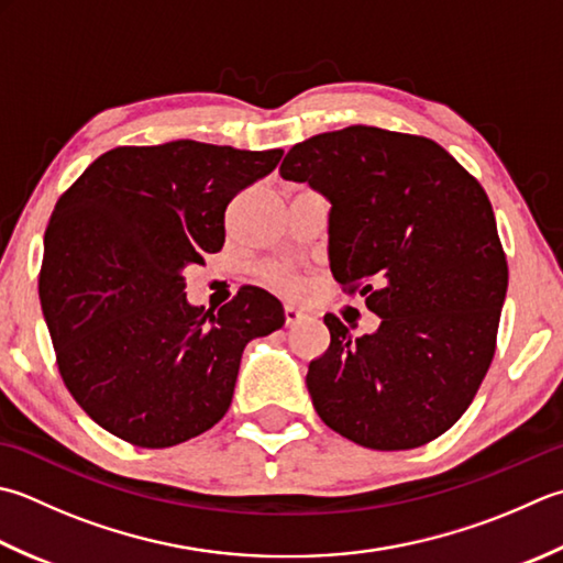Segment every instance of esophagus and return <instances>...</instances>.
<instances>
[{"mask_svg":"<svg viewBox=\"0 0 563 563\" xmlns=\"http://www.w3.org/2000/svg\"><path fill=\"white\" fill-rule=\"evenodd\" d=\"M302 322H307V314L297 307H285V327H300Z\"/></svg>","mask_w":563,"mask_h":563,"instance_id":"obj_1","label":"esophagus"}]
</instances>
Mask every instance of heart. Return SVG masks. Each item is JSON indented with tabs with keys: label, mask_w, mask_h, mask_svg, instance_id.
Returning <instances> with one entry per match:
<instances>
[{
	"label": "heart",
	"mask_w": 563,
	"mask_h": 563,
	"mask_svg": "<svg viewBox=\"0 0 563 563\" xmlns=\"http://www.w3.org/2000/svg\"><path fill=\"white\" fill-rule=\"evenodd\" d=\"M266 275L273 285H278V288H283V290H288V292L300 290V278H297V275L288 266H273L266 271Z\"/></svg>",
	"instance_id": "heart-1"
}]
</instances>
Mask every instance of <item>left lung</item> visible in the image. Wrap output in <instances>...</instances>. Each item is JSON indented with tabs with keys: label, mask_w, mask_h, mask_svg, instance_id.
Returning a JSON list of instances; mask_svg holds the SVG:
<instances>
[{
	"label": "left lung",
	"mask_w": 563,
	"mask_h": 563,
	"mask_svg": "<svg viewBox=\"0 0 563 563\" xmlns=\"http://www.w3.org/2000/svg\"><path fill=\"white\" fill-rule=\"evenodd\" d=\"M280 175L332 202L329 263L380 317L310 363L317 415L366 449L432 442L476 398L495 354L508 261L486 190L449 151L378 126L327 131L288 151Z\"/></svg>",
	"instance_id": "8db88e82"
}]
</instances>
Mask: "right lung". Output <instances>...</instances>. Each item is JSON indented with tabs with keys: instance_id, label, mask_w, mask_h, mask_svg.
Returning <instances> with one entry per match:
<instances>
[{
	"instance_id": "1",
	"label": "right lung",
	"mask_w": 563,
	"mask_h": 563,
	"mask_svg": "<svg viewBox=\"0 0 563 563\" xmlns=\"http://www.w3.org/2000/svg\"><path fill=\"white\" fill-rule=\"evenodd\" d=\"M280 156L187 139L119 146L60 195L41 310L65 388L109 434L165 449L207 432L249 341L285 324L283 305L251 285L217 312L185 297V268L224 246L229 202Z\"/></svg>"
}]
</instances>
